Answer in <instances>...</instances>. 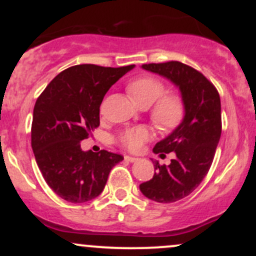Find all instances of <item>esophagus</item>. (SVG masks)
Masks as SVG:
<instances>
[{
	"label": "esophagus",
	"mask_w": 256,
	"mask_h": 256,
	"mask_svg": "<svg viewBox=\"0 0 256 256\" xmlns=\"http://www.w3.org/2000/svg\"><path fill=\"white\" fill-rule=\"evenodd\" d=\"M125 160L128 161V162H136V161L140 160L138 158H134V156H130V155H126L125 156Z\"/></svg>",
	"instance_id": "obj_1"
}]
</instances>
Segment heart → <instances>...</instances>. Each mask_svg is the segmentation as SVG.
<instances>
[{
    "label": "heart",
    "instance_id": "b5f03b06",
    "mask_svg": "<svg viewBox=\"0 0 256 256\" xmlns=\"http://www.w3.org/2000/svg\"><path fill=\"white\" fill-rule=\"evenodd\" d=\"M128 91L134 102L142 107L154 104L150 108V118L162 130H172L183 120V98L177 94H165V84L158 79L150 76L140 77L128 85ZM150 138L152 132L148 128L136 126L122 131L118 137V143L128 150L138 152Z\"/></svg>",
    "mask_w": 256,
    "mask_h": 256
}]
</instances>
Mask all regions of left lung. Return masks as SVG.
<instances>
[{
  "label": "left lung",
  "instance_id": "8db88e82",
  "mask_svg": "<svg viewBox=\"0 0 256 256\" xmlns=\"http://www.w3.org/2000/svg\"><path fill=\"white\" fill-rule=\"evenodd\" d=\"M142 67L179 86L185 104L182 124L152 149L155 154L174 152L176 158L168 166L155 161L156 172L150 180L140 185L146 198L172 204L190 195L210 171L222 134L220 96L201 72L179 61L144 64Z\"/></svg>",
  "mask_w": 256,
  "mask_h": 256
}]
</instances>
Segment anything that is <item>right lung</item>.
I'll list each match as a JSON object with an SVG mask.
<instances>
[{
  "label": "right lung",
  "mask_w": 256,
  "mask_h": 256,
  "mask_svg": "<svg viewBox=\"0 0 256 256\" xmlns=\"http://www.w3.org/2000/svg\"><path fill=\"white\" fill-rule=\"evenodd\" d=\"M134 64H76L46 85L34 108L31 146L44 180L61 198L83 204L104 192L120 154L83 152L80 142L100 126V106L110 88Z\"/></svg>",
  "instance_id": "right-lung-1"
}]
</instances>
